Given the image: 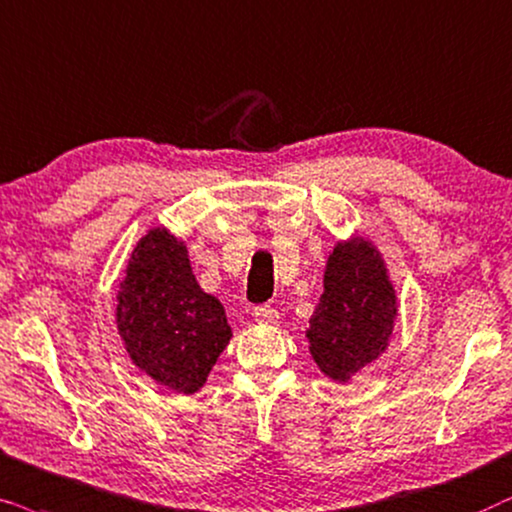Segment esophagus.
<instances>
[{
  "label": "esophagus",
  "instance_id": "1",
  "mask_svg": "<svg viewBox=\"0 0 512 512\" xmlns=\"http://www.w3.org/2000/svg\"><path fill=\"white\" fill-rule=\"evenodd\" d=\"M252 316H255L257 323H278V311L274 309V306H269V304L255 306Z\"/></svg>",
  "mask_w": 512,
  "mask_h": 512
}]
</instances>
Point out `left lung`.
I'll return each mask as SVG.
<instances>
[{"label":"left lung","mask_w":512,"mask_h":512,"mask_svg":"<svg viewBox=\"0 0 512 512\" xmlns=\"http://www.w3.org/2000/svg\"><path fill=\"white\" fill-rule=\"evenodd\" d=\"M395 316V290L372 245L337 243L325 267V290L306 330L320 370L346 381L377 360L391 339Z\"/></svg>","instance_id":"8db88e82"}]
</instances>
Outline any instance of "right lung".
Returning <instances> with one entry per match:
<instances>
[{
  "label": "right lung",
  "instance_id": "1",
  "mask_svg": "<svg viewBox=\"0 0 512 512\" xmlns=\"http://www.w3.org/2000/svg\"><path fill=\"white\" fill-rule=\"evenodd\" d=\"M117 325L138 370L196 393L231 339L220 299L199 288L187 248L152 229L133 250L117 297Z\"/></svg>",
  "mask_w": 512,
  "mask_h": 512
}]
</instances>
